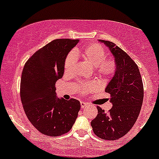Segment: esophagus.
Returning a JSON list of instances; mask_svg holds the SVG:
<instances>
[{
    "mask_svg": "<svg viewBox=\"0 0 159 159\" xmlns=\"http://www.w3.org/2000/svg\"><path fill=\"white\" fill-rule=\"evenodd\" d=\"M87 105H88V103H85V102H83V101H81V109H83V108L86 107Z\"/></svg>",
    "mask_w": 159,
    "mask_h": 159,
    "instance_id": "34e87169",
    "label": "esophagus"
}]
</instances>
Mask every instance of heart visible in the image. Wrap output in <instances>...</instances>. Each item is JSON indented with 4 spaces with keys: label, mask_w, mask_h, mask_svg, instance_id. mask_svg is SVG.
<instances>
[{
    "label": "heart",
    "mask_w": 159,
    "mask_h": 159,
    "mask_svg": "<svg viewBox=\"0 0 159 159\" xmlns=\"http://www.w3.org/2000/svg\"><path fill=\"white\" fill-rule=\"evenodd\" d=\"M83 59L96 68V72L103 78H107L113 75L115 71V63L111 59H106L107 54L101 46L99 44H91L86 46L82 51L77 52ZM77 64V56L75 52H71L66 56L64 63V71L66 74H70L75 70ZM96 88V83L93 81L83 82L79 84V90L81 93L92 92Z\"/></svg>",
    "instance_id": "heart-1"
}]
</instances>
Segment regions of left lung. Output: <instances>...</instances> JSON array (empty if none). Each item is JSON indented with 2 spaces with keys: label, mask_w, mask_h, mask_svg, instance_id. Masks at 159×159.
Returning <instances> with one entry per match:
<instances>
[{
  "label": "left lung",
  "mask_w": 159,
  "mask_h": 159,
  "mask_svg": "<svg viewBox=\"0 0 159 159\" xmlns=\"http://www.w3.org/2000/svg\"><path fill=\"white\" fill-rule=\"evenodd\" d=\"M99 41L107 47L115 58V74L105 89L111 94L113 107L108 113L97 107L98 115L91 125L98 137L115 140L126 134L139 116L143 99V82L139 68L126 52L113 42Z\"/></svg>",
  "instance_id": "8db88e82"
}]
</instances>
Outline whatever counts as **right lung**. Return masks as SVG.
Returning a JSON list of instances; mask_svg holds the SVG:
<instances>
[{"instance_id":"1","label":"right lung","mask_w":159,"mask_h":159,"mask_svg":"<svg viewBox=\"0 0 159 159\" xmlns=\"http://www.w3.org/2000/svg\"><path fill=\"white\" fill-rule=\"evenodd\" d=\"M79 40L56 39L37 51L23 67L22 104L29 121L39 132L58 136L68 133L78 118L81 103L58 98L56 82L63 78L68 53Z\"/></svg>"}]
</instances>
